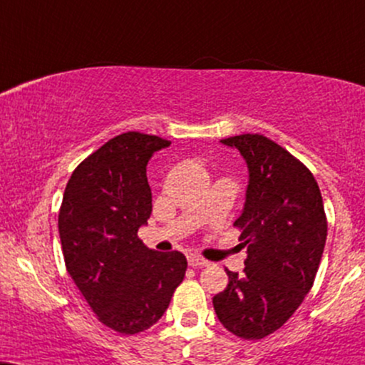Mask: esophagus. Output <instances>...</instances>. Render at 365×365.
<instances>
[{"mask_svg": "<svg viewBox=\"0 0 365 365\" xmlns=\"http://www.w3.org/2000/svg\"><path fill=\"white\" fill-rule=\"evenodd\" d=\"M188 264L193 266V267H204V266H209V261H205L204 257L200 256H188Z\"/></svg>", "mask_w": 365, "mask_h": 365, "instance_id": "esophagus-1", "label": "esophagus"}]
</instances>
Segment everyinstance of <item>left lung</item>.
I'll return each mask as SVG.
<instances>
[{
    "instance_id": "1",
    "label": "left lung",
    "mask_w": 365,
    "mask_h": 365,
    "mask_svg": "<svg viewBox=\"0 0 365 365\" xmlns=\"http://www.w3.org/2000/svg\"><path fill=\"white\" fill-rule=\"evenodd\" d=\"M220 143L246 161V202L234 222L247 246L244 273L212 298L230 334L264 339L286 324L315 281L327 241V217L315 177L302 161L262 135Z\"/></svg>"
}]
</instances>
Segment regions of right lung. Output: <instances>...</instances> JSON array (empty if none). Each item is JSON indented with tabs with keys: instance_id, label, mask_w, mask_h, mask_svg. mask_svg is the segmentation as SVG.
<instances>
[{
	"instance_id": "add662e5",
	"label": "right lung",
	"mask_w": 365,
	"mask_h": 365,
	"mask_svg": "<svg viewBox=\"0 0 365 365\" xmlns=\"http://www.w3.org/2000/svg\"><path fill=\"white\" fill-rule=\"evenodd\" d=\"M170 145L135 131L109 140L73 170L58 212L68 274L99 320L124 335L153 327L185 278L182 252L153 251L138 237L151 215L146 167Z\"/></svg>"
}]
</instances>
